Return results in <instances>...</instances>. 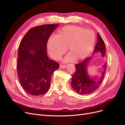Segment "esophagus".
Returning a JSON list of instances; mask_svg holds the SVG:
<instances>
[{
  "mask_svg": "<svg viewBox=\"0 0 125 125\" xmlns=\"http://www.w3.org/2000/svg\"><path fill=\"white\" fill-rule=\"evenodd\" d=\"M66 67V66L64 65H60V68H62V69L65 68Z\"/></svg>",
  "mask_w": 125,
  "mask_h": 125,
  "instance_id": "obj_1",
  "label": "esophagus"
}]
</instances>
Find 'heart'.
<instances>
[{"instance_id": "heart-1", "label": "heart", "mask_w": 125, "mask_h": 125, "mask_svg": "<svg viewBox=\"0 0 125 125\" xmlns=\"http://www.w3.org/2000/svg\"><path fill=\"white\" fill-rule=\"evenodd\" d=\"M96 36L92 30L78 26H67L59 30L55 36L48 39L47 47L49 55L59 60L68 48L69 53L65 62L85 58L95 44Z\"/></svg>"}]
</instances>
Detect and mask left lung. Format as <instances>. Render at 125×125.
I'll return each instance as SVG.
<instances>
[{
	"instance_id": "8db88e82",
	"label": "left lung",
	"mask_w": 125,
	"mask_h": 125,
	"mask_svg": "<svg viewBox=\"0 0 125 125\" xmlns=\"http://www.w3.org/2000/svg\"><path fill=\"white\" fill-rule=\"evenodd\" d=\"M97 52H100L104 57L105 54V44L99 33H97V42L93 53ZM91 59V57H89L83 61L75 65L76 71L72 77L71 84L75 91L80 95L90 94L95 91L99 88L103 80L106 63L102 66L104 70L99 77L91 76L87 70Z\"/></svg>"
}]
</instances>
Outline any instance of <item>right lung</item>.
I'll list each match as a JSON object with an SVG mask.
<instances>
[{
    "label": "right lung",
    "mask_w": 125,
    "mask_h": 125,
    "mask_svg": "<svg viewBox=\"0 0 125 125\" xmlns=\"http://www.w3.org/2000/svg\"><path fill=\"white\" fill-rule=\"evenodd\" d=\"M59 24L42 25L30 29L24 35L18 51L17 71L20 84L30 95L39 96L50 89L51 77L59 63L47 56L46 44Z\"/></svg>",
    "instance_id": "1"
}]
</instances>
